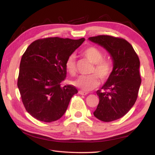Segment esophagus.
Wrapping results in <instances>:
<instances>
[{
	"label": "esophagus",
	"instance_id": "esophagus-1",
	"mask_svg": "<svg viewBox=\"0 0 155 155\" xmlns=\"http://www.w3.org/2000/svg\"><path fill=\"white\" fill-rule=\"evenodd\" d=\"M78 94H81V95H84V96L87 95V92H85V91H78Z\"/></svg>",
	"mask_w": 155,
	"mask_h": 155
}]
</instances>
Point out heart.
Here are the masks:
<instances>
[{"instance_id": "1", "label": "heart", "mask_w": 155, "mask_h": 155, "mask_svg": "<svg viewBox=\"0 0 155 155\" xmlns=\"http://www.w3.org/2000/svg\"><path fill=\"white\" fill-rule=\"evenodd\" d=\"M82 55L94 64L90 72L94 74L88 76H81L72 82L73 85L83 91H90L99 85V78L104 81L108 79L113 72L112 62L108 59L103 58L104 54L95 46H88L82 51ZM65 68L70 75L77 73V63L74 54H70L65 63Z\"/></svg>"}]
</instances>
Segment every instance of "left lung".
<instances>
[{
	"label": "left lung",
	"instance_id": "8db88e82",
	"mask_svg": "<svg viewBox=\"0 0 155 155\" xmlns=\"http://www.w3.org/2000/svg\"><path fill=\"white\" fill-rule=\"evenodd\" d=\"M108 51L114 61L110 77L96 91L99 103L94 116L103 122L121 118L134 105L141 82L138 55L131 44L121 38L97 35L88 38Z\"/></svg>",
	"mask_w": 155,
	"mask_h": 155
}]
</instances>
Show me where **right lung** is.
<instances>
[{
    "mask_svg": "<svg viewBox=\"0 0 155 155\" xmlns=\"http://www.w3.org/2000/svg\"><path fill=\"white\" fill-rule=\"evenodd\" d=\"M85 38H46L31 43L21 59L18 87L27 111L44 122L56 121L78 93L74 85L62 87L67 70L65 63Z\"/></svg>",
    "mask_w": 155,
    "mask_h": 155,
    "instance_id": "right-lung-1",
    "label": "right lung"
}]
</instances>
